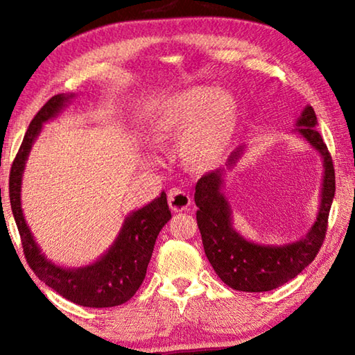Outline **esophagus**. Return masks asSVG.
<instances>
[{
  "instance_id": "34e87169",
  "label": "esophagus",
  "mask_w": 355,
  "mask_h": 355,
  "mask_svg": "<svg viewBox=\"0 0 355 355\" xmlns=\"http://www.w3.org/2000/svg\"><path fill=\"white\" fill-rule=\"evenodd\" d=\"M167 202H169L172 211H184V209H188V207L191 205V197L188 192L173 188L169 191Z\"/></svg>"
}]
</instances>
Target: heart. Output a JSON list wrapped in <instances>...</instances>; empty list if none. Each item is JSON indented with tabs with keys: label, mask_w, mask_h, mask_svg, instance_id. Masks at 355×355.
<instances>
[{
	"label": "heart",
	"mask_w": 355,
	"mask_h": 355,
	"mask_svg": "<svg viewBox=\"0 0 355 355\" xmlns=\"http://www.w3.org/2000/svg\"><path fill=\"white\" fill-rule=\"evenodd\" d=\"M236 125V105L232 95L213 87H191L166 100L150 119L156 139H171L186 128L180 148L194 166L219 159Z\"/></svg>",
	"instance_id": "1"
}]
</instances>
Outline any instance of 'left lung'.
<instances>
[{
  "instance_id": "obj_1",
  "label": "left lung",
  "mask_w": 355,
  "mask_h": 355,
  "mask_svg": "<svg viewBox=\"0 0 355 355\" xmlns=\"http://www.w3.org/2000/svg\"><path fill=\"white\" fill-rule=\"evenodd\" d=\"M311 106H305L296 122L297 133L313 147L322 158L324 175L321 203L318 218L307 235L299 241L282 245L255 244L243 238L232 225V208L225 199L224 169L208 172L196 184L194 200L199 207L196 213L203 249L216 274L233 290L245 293L271 291L302 272L315 260L327 232L329 211L335 196V169L327 146L320 131ZM244 147L236 148L227 166L238 163Z\"/></svg>"
}]
</instances>
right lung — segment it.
I'll return each mask as SVG.
<instances>
[{"label": "right lung", "mask_w": 355, "mask_h": 355, "mask_svg": "<svg viewBox=\"0 0 355 355\" xmlns=\"http://www.w3.org/2000/svg\"><path fill=\"white\" fill-rule=\"evenodd\" d=\"M75 94H58L40 107L29 123L28 131L10 167L9 199L19 227L23 252L34 274L62 297L83 307L105 309L127 302L139 290L147 274L155 241L172 214L166 192H161L148 205L130 213L116 241L97 261L83 268H62L48 260L35 243L21 209V178L28 155L42 131V125L56 117L70 103Z\"/></svg>", "instance_id": "obj_1"}]
</instances>
